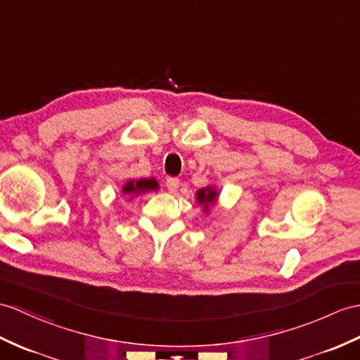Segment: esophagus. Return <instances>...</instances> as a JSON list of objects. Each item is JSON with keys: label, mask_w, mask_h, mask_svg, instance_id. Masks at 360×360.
I'll list each match as a JSON object with an SVG mask.
<instances>
[{"label": "esophagus", "mask_w": 360, "mask_h": 360, "mask_svg": "<svg viewBox=\"0 0 360 360\" xmlns=\"http://www.w3.org/2000/svg\"><path fill=\"white\" fill-rule=\"evenodd\" d=\"M179 184L181 182H179L178 178H169L165 182V186H167V190H169L170 193H176L178 188H179Z\"/></svg>", "instance_id": "esophagus-1"}]
</instances>
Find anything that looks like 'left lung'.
Returning a JSON list of instances; mask_svg holds the SVG:
<instances>
[{
	"mask_svg": "<svg viewBox=\"0 0 360 360\" xmlns=\"http://www.w3.org/2000/svg\"><path fill=\"white\" fill-rule=\"evenodd\" d=\"M195 198H196V202L199 204V207L202 208V212L205 213V214H208L212 212V208L218 204V200H219V190L216 188V186H207V187H204V188H199L198 191H196V195H195Z\"/></svg>",
	"mask_w": 360,
	"mask_h": 360,
	"instance_id": "8db88e82",
	"label": "left lung"
}]
</instances>
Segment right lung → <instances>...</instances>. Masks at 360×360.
I'll list each match as a JSON object with an SVG mask.
<instances>
[{
    "instance_id": "right-lung-1",
    "label": "right lung",
    "mask_w": 360,
    "mask_h": 360,
    "mask_svg": "<svg viewBox=\"0 0 360 360\" xmlns=\"http://www.w3.org/2000/svg\"><path fill=\"white\" fill-rule=\"evenodd\" d=\"M160 190V184L155 178H141V179H127V182L121 187V193L127 196L130 200L148 191Z\"/></svg>"
}]
</instances>
